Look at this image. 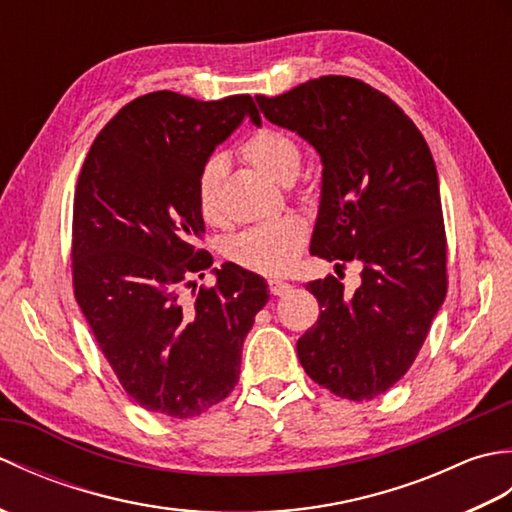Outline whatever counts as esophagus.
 I'll return each instance as SVG.
<instances>
[{
    "label": "esophagus",
    "instance_id": "34e87169",
    "mask_svg": "<svg viewBox=\"0 0 512 512\" xmlns=\"http://www.w3.org/2000/svg\"><path fill=\"white\" fill-rule=\"evenodd\" d=\"M290 288H292V286L288 284V281H281V279H270V281H268L270 295H275V297L286 295V292H288Z\"/></svg>",
    "mask_w": 512,
    "mask_h": 512
}]
</instances>
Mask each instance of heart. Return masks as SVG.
<instances>
[{
  "label": "heart",
  "mask_w": 512,
  "mask_h": 512,
  "mask_svg": "<svg viewBox=\"0 0 512 512\" xmlns=\"http://www.w3.org/2000/svg\"><path fill=\"white\" fill-rule=\"evenodd\" d=\"M239 156L250 167L262 171L275 182L288 184L297 178L301 165V149L290 134L275 127H262L250 134L239 145ZM226 173V162L222 156H211L200 167L195 195L198 209L209 224L224 222L222 206V182ZM308 224L299 215H281L275 220L255 224L246 231L237 233L226 244V257L233 264L259 275H281L295 262L299 250L306 244Z\"/></svg>",
  "instance_id": "heart-1"
}]
</instances>
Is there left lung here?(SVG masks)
Returning <instances> with one entry per match:
<instances>
[{
    "label": "left lung",
    "mask_w": 512,
    "mask_h": 512,
    "mask_svg": "<svg viewBox=\"0 0 512 512\" xmlns=\"http://www.w3.org/2000/svg\"><path fill=\"white\" fill-rule=\"evenodd\" d=\"M255 99L270 123L321 154L310 255L363 264L352 295L332 275L306 286L321 314L297 341L301 367L336 396L372 400L409 372L447 297V233L429 145L387 94L352 76H319Z\"/></svg>",
    "instance_id": "obj_1"
}]
</instances>
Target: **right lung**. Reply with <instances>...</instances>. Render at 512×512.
I'll return each mask as SVG.
<instances>
[{"mask_svg":"<svg viewBox=\"0 0 512 512\" xmlns=\"http://www.w3.org/2000/svg\"><path fill=\"white\" fill-rule=\"evenodd\" d=\"M253 96L220 101L160 90L129 101L85 156L72 206V288L125 394L167 418L228 398L266 281L235 264L195 284L213 257L198 246L200 167Z\"/></svg>","mask_w":512,"mask_h":512,"instance_id":"right-lung-1","label":"right lung"}]
</instances>
